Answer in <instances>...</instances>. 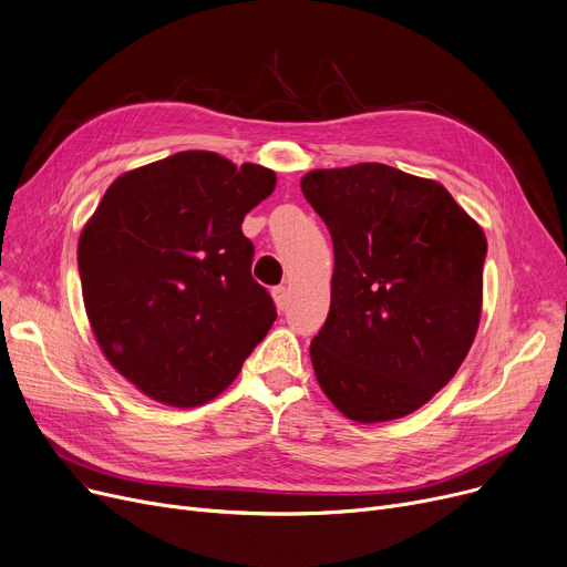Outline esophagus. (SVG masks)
Returning <instances> with one entry per match:
<instances>
[{"instance_id":"obj_1","label":"esophagus","mask_w":567,"mask_h":567,"mask_svg":"<svg viewBox=\"0 0 567 567\" xmlns=\"http://www.w3.org/2000/svg\"><path fill=\"white\" fill-rule=\"evenodd\" d=\"M274 301H276V308L278 310H285V306H287V287H276L274 289Z\"/></svg>"}]
</instances>
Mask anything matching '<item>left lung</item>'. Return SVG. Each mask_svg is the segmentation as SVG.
Wrapping results in <instances>:
<instances>
[{
    "mask_svg": "<svg viewBox=\"0 0 567 567\" xmlns=\"http://www.w3.org/2000/svg\"><path fill=\"white\" fill-rule=\"evenodd\" d=\"M301 190L336 252L315 377L355 423L404 419L455 377L478 333L485 231L434 178L391 165L312 169Z\"/></svg>",
    "mask_w": 567,
    "mask_h": 567,
    "instance_id": "1",
    "label": "left lung"
}]
</instances>
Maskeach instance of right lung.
Masks as SVG:
<instances>
[{
    "label": "right lung",
    "mask_w": 567,
    "mask_h": 567,
    "mask_svg": "<svg viewBox=\"0 0 567 567\" xmlns=\"http://www.w3.org/2000/svg\"><path fill=\"white\" fill-rule=\"evenodd\" d=\"M276 172L214 152H178L116 176L82 227L89 326L137 391L190 409L218 398L276 321L250 276L241 223Z\"/></svg>",
    "instance_id": "obj_1"
}]
</instances>
